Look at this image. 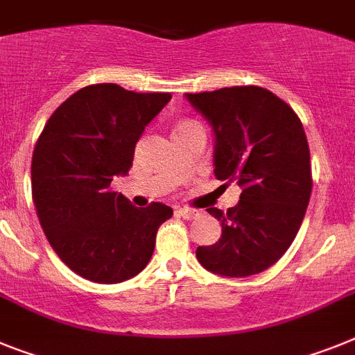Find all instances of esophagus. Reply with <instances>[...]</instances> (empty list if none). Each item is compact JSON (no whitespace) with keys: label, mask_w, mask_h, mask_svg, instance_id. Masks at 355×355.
<instances>
[{"label":"esophagus","mask_w":355,"mask_h":355,"mask_svg":"<svg viewBox=\"0 0 355 355\" xmlns=\"http://www.w3.org/2000/svg\"><path fill=\"white\" fill-rule=\"evenodd\" d=\"M175 213L178 214V216H182V218H186V220H193L195 218V216H198V211L196 209H187V207H178L177 211H175Z\"/></svg>","instance_id":"esophagus-1"}]
</instances>
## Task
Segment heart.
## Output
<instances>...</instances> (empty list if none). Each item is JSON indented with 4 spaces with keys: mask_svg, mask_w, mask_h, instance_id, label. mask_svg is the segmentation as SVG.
Segmentation results:
<instances>
[{
    "mask_svg": "<svg viewBox=\"0 0 355 355\" xmlns=\"http://www.w3.org/2000/svg\"><path fill=\"white\" fill-rule=\"evenodd\" d=\"M184 124H189V122H184ZM184 124H180V126H184Z\"/></svg>",
    "mask_w": 355,
    "mask_h": 355,
    "instance_id": "b5f03b06",
    "label": "heart"
}]
</instances>
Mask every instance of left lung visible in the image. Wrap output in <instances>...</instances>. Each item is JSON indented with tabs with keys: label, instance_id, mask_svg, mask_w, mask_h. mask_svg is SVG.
<instances>
[{
	"label": "left lung",
	"instance_id": "left-lung-1",
	"mask_svg": "<svg viewBox=\"0 0 355 355\" xmlns=\"http://www.w3.org/2000/svg\"><path fill=\"white\" fill-rule=\"evenodd\" d=\"M214 133V175L242 187L227 213L209 207L222 223L216 243L196 249L202 267L245 278L285 254L311 200V151L294 110L260 86H231L186 94Z\"/></svg>",
	"mask_w": 355,
	"mask_h": 355
}]
</instances>
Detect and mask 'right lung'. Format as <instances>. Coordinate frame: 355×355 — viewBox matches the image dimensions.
Listing matches in <instances>:
<instances>
[{
	"instance_id": "add662e5",
	"label": "right lung",
	"mask_w": 355,
	"mask_h": 355,
	"mask_svg": "<svg viewBox=\"0 0 355 355\" xmlns=\"http://www.w3.org/2000/svg\"><path fill=\"white\" fill-rule=\"evenodd\" d=\"M171 94H137L113 83L85 86L52 113L32 155V198L50 245L95 284H121L151 260L169 205L133 207L110 189L128 175L144 128Z\"/></svg>"
}]
</instances>
